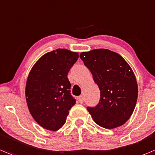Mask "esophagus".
Segmentation results:
<instances>
[{"label":"esophagus","mask_w":155,"mask_h":155,"mask_svg":"<svg viewBox=\"0 0 155 155\" xmlns=\"http://www.w3.org/2000/svg\"><path fill=\"white\" fill-rule=\"evenodd\" d=\"M78 100H79V103H80V104L83 103V101H84V97H83V96H82V95L79 96V97H78Z\"/></svg>","instance_id":"34e87169"}]
</instances>
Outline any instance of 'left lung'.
Wrapping results in <instances>:
<instances>
[{"instance_id": "obj_1", "label": "left lung", "mask_w": 155, "mask_h": 155, "mask_svg": "<svg viewBox=\"0 0 155 155\" xmlns=\"http://www.w3.org/2000/svg\"><path fill=\"white\" fill-rule=\"evenodd\" d=\"M91 71L101 91L99 103L87 110L93 120L105 129L124 125L134 111L138 97L136 76L119 54L107 49H94L79 55Z\"/></svg>"}]
</instances>
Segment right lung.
<instances>
[{
  "label": "right lung",
  "instance_id": "add662e5",
  "mask_svg": "<svg viewBox=\"0 0 155 155\" xmlns=\"http://www.w3.org/2000/svg\"><path fill=\"white\" fill-rule=\"evenodd\" d=\"M78 58L77 52L57 49L41 57L28 73L26 103L32 117L44 129L51 131L61 129L76 104L70 94L71 84L67 74Z\"/></svg>",
  "mask_w": 155,
  "mask_h": 155
}]
</instances>
